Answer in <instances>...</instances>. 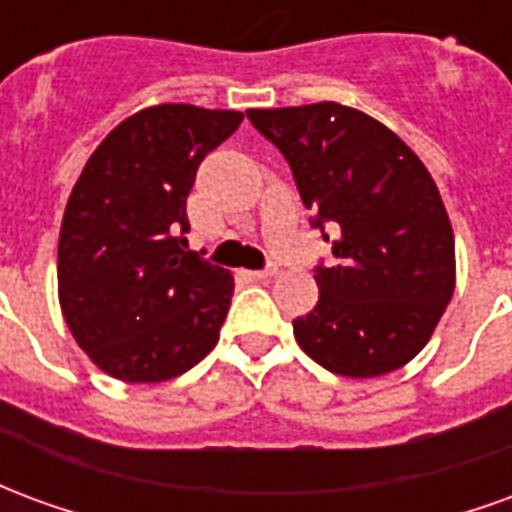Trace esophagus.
<instances>
[{
  "label": "esophagus",
  "instance_id": "34e87169",
  "mask_svg": "<svg viewBox=\"0 0 512 512\" xmlns=\"http://www.w3.org/2000/svg\"><path fill=\"white\" fill-rule=\"evenodd\" d=\"M277 274V268H260V271H252V277L255 279H271Z\"/></svg>",
  "mask_w": 512,
  "mask_h": 512
}]
</instances>
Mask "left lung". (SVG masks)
Returning a JSON list of instances; mask_svg holds the SVG:
<instances>
[{
    "label": "left lung",
    "mask_w": 512,
    "mask_h": 512,
    "mask_svg": "<svg viewBox=\"0 0 512 512\" xmlns=\"http://www.w3.org/2000/svg\"><path fill=\"white\" fill-rule=\"evenodd\" d=\"M290 164L332 268H315L318 304L293 321L301 351L337 376L376 378L425 348L455 290V238L436 183L384 123L323 101L249 109Z\"/></svg>",
    "instance_id": "8db88e82"
}]
</instances>
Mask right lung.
I'll return each instance as SVG.
<instances>
[{
  "mask_svg": "<svg viewBox=\"0 0 512 512\" xmlns=\"http://www.w3.org/2000/svg\"><path fill=\"white\" fill-rule=\"evenodd\" d=\"M241 120L230 109L150 106L87 158L62 216L57 288L73 340L112 378L169 381L219 343L233 274L180 235L197 167Z\"/></svg>",
  "mask_w": 512,
  "mask_h": 512,
  "instance_id": "add662e5",
  "label": "right lung"
}]
</instances>
